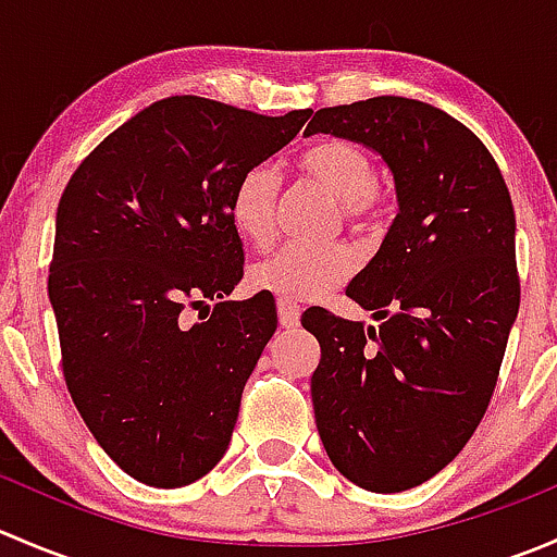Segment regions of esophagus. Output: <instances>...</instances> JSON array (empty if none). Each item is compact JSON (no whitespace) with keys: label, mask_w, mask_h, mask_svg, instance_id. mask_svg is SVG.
<instances>
[{"label":"esophagus","mask_w":557,"mask_h":557,"mask_svg":"<svg viewBox=\"0 0 557 557\" xmlns=\"http://www.w3.org/2000/svg\"><path fill=\"white\" fill-rule=\"evenodd\" d=\"M277 318L283 329H299V318H301L299 305L290 299H277Z\"/></svg>","instance_id":"esophagus-1"}]
</instances>
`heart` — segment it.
Wrapping results in <instances>:
<instances>
[{"label": "heart", "instance_id": "b5f03b06", "mask_svg": "<svg viewBox=\"0 0 557 557\" xmlns=\"http://www.w3.org/2000/svg\"><path fill=\"white\" fill-rule=\"evenodd\" d=\"M299 172L312 180L334 201L356 228L377 226L385 212V201L374 188L377 172L367 150L347 139H320L301 150ZM280 180L272 166H250L234 183L228 199V218L239 237L263 247L274 237V205ZM356 269V252L347 245H285L250 272L252 288L267 290L280 299H318L334 285L345 283Z\"/></svg>", "mask_w": 557, "mask_h": 557}]
</instances>
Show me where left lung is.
I'll return each mask as SVG.
<instances>
[{"instance_id":"obj_1","label":"left lung","mask_w":557,"mask_h":557,"mask_svg":"<svg viewBox=\"0 0 557 557\" xmlns=\"http://www.w3.org/2000/svg\"><path fill=\"white\" fill-rule=\"evenodd\" d=\"M310 134L374 150L398 212L347 296L380 329L301 318L320 342L312 407L342 476L374 493L423 485L463 450L496 387L520 307L515 210L474 132L418 99L323 107Z\"/></svg>"}]
</instances>
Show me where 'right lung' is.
I'll return each instance as SVG.
<instances>
[{
  "instance_id": "obj_1",
  "label": "right lung",
  "mask_w": 557,
  "mask_h": 557,
  "mask_svg": "<svg viewBox=\"0 0 557 557\" xmlns=\"http://www.w3.org/2000/svg\"><path fill=\"white\" fill-rule=\"evenodd\" d=\"M307 117L161 99L99 143L61 194L48 296L66 387L99 447L145 485H190L228 450L277 329L267 290L223 301L245 258L228 199ZM207 300L219 301L211 318L188 324L184 310Z\"/></svg>"
}]
</instances>
